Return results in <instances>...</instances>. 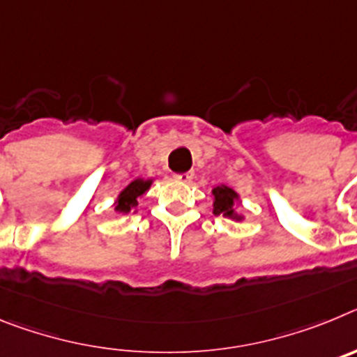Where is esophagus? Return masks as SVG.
Wrapping results in <instances>:
<instances>
[{
  "label": "esophagus",
  "mask_w": 357,
  "mask_h": 357,
  "mask_svg": "<svg viewBox=\"0 0 357 357\" xmlns=\"http://www.w3.org/2000/svg\"><path fill=\"white\" fill-rule=\"evenodd\" d=\"M193 176H195V173L188 172V173H178V175H175V178H176V181L185 182V184H188V182L193 181Z\"/></svg>",
  "instance_id": "1"
}]
</instances>
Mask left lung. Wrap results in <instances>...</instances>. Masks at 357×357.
Wrapping results in <instances>:
<instances>
[{"instance_id": "left-lung-1", "label": "left lung", "mask_w": 357, "mask_h": 357, "mask_svg": "<svg viewBox=\"0 0 357 357\" xmlns=\"http://www.w3.org/2000/svg\"><path fill=\"white\" fill-rule=\"evenodd\" d=\"M213 197H214V204H213V213L216 216H225L230 218V220H236V222H241L243 216L241 214L236 213V202L239 200V195L236 193L234 189L227 188V185H216L213 189Z\"/></svg>"}]
</instances>
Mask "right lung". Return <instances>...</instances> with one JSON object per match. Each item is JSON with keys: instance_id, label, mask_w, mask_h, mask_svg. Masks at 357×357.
Instances as JSON below:
<instances>
[{"instance_id": "add662e5", "label": "right lung", "mask_w": 357, "mask_h": 357, "mask_svg": "<svg viewBox=\"0 0 357 357\" xmlns=\"http://www.w3.org/2000/svg\"><path fill=\"white\" fill-rule=\"evenodd\" d=\"M151 182H153L151 178L150 181H144V178H135V181H132L130 184L118 195V200L114 202V211H118V213L121 214L130 213V211L137 206V200L150 189Z\"/></svg>"}]
</instances>
